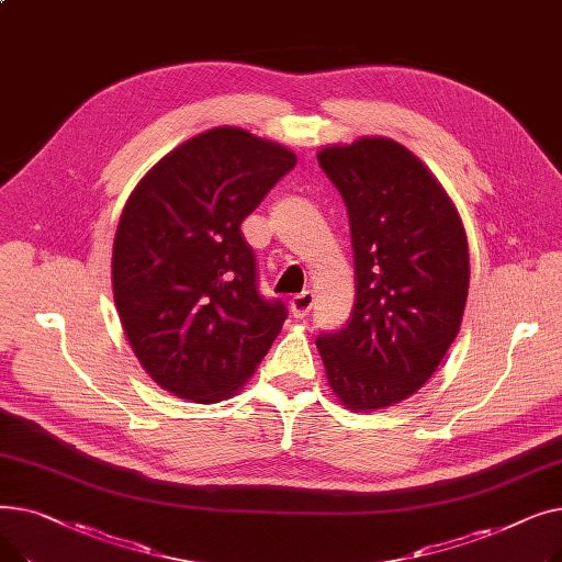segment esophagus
I'll return each instance as SVG.
<instances>
[{"label": "esophagus", "instance_id": "obj_1", "mask_svg": "<svg viewBox=\"0 0 562 562\" xmlns=\"http://www.w3.org/2000/svg\"><path fill=\"white\" fill-rule=\"evenodd\" d=\"M312 305H314V296H312L310 291H303V293H299V296H293V299H291V303H289V307H291V314L296 316V318H305V316L310 314Z\"/></svg>", "mask_w": 562, "mask_h": 562}]
</instances>
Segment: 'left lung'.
Instances as JSON below:
<instances>
[{"label":"left lung","instance_id":"left-lung-1","mask_svg":"<svg viewBox=\"0 0 562 562\" xmlns=\"http://www.w3.org/2000/svg\"><path fill=\"white\" fill-rule=\"evenodd\" d=\"M316 159L348 210L358 278L352 318L316 348L348 409H385L426 385L460 333L467 234L445 187L392 138L323 145Z\"/></svg>","mask_w":562,"mask_h":562}]
</instances>
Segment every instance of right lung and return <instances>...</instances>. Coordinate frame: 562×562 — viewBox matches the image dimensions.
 <instances>
[{"instance_id": "1", "label": "right lung", "mask_w": 562, "mask_h": 562, "mask_svg": "<svg viewBox=\"0 0 562 562\" xmlns=\"http://www.w3.org/2000/svg\"><path fill=\"white\" fill-rule=\"evenodd\" d=\"M293 166L280 143L214 127L161 157L127 198L113 301L134 356L166 392L229 398L280 335L286 307L259 296L241 223Z\"/></svg>"}]
</instances>
